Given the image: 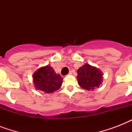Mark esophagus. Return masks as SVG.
I'll return each instance as SVG.
<instances>
[{
  "label": "esophagus",
  "instance_id": "1",
  "mask_svg": "<svg viewBox=\"0 0 132 132\" xmlns=\"http://www.w3.org/2000/svg\"><path fill=\"white\" fill-rule=\"evenodd\" d=\"M75 72V70H70V72H69V73H68V75H72V72Z\"/></svg>",
  "mask_w": 132,
  "mask_h": 132
}]
</instances>
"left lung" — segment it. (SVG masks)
Instances as JSON below:
<instances>
[{"label": "left lung", "instance_id": "left-lung-1", "mask_svg": "<svg viewBox=\"0 0 132 132\" xmlns=\"http://www.w3.org/2000/svg\"><path fill=\"white\" fill-rule=\"evenodd\" d=\"M79 85L86 90H94L102 82V73L100 70L89 64H84L77 70Z\"/></svg>", "mask_w": 132, "mask_h": 132}]
</instances>
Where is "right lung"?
Here are the masks:
<instances>
[{"label":"right lung","instance_id":"right-lung-1","mask_svg":"<svg viewBox=\"0 0 132 132\" xmlns=\"http://www.w3.org/2000/svg\"><path fill=\"white\" fill-rule=\"evenodd\" d=\"M62 78L56 74L51 66H46L39 68L34 74V83L36 89L51 93L62 86Z\"/></svg>","mask_w":132,"mask_h":132}]
</instances>
